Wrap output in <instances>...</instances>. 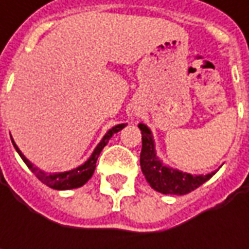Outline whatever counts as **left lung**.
<instances>
[{"label": "left lung", "instance_id": "8db88e82", "mask_svg": "<svg viewBox=\"0 0 249 249\" xmlns=\"http://www.w3.org/2000/svg\"><path fill=\"white\" fill-rule=\"evenodd\" d=\"M141 134H142V148L140 154V165L142 175L145 176L149 186L162 194H173V196H184L196 188L204 184L206 180L215 175V172L208 175L193 176L190 173L180 172L173 167L165 166L162 160L157 157L155 144L151 134V130L140 123Z\"/></svg>", "mask_w": 249, "mask_h": 249}]
</instances>
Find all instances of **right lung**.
I'll list each match as a JSON object with an SVG mask.
<instances>
[{
  "label": "right lung",
  "mask_w": 249,
  "mask_h": 249,
  "mask_svg": "<svg viewBox=\"0 0 249 249\" xmlns=\"http://www.w3.org/2000/svg\"><path fill=\"white\" fill-rule=\"evenodd\" d=\"M126 124L124 123H122V124H116L115 127H112L110 130H108V133L104 136V139L101 140V142L95 147L94 149V152L91 154V157L83 165H80L79 167H76V169H72V170H69V172H62V173H45L43 170H40L37 166H34L33 163L29 160V159L24 157L23 154H22V151L18 148V145L15 144V141L12 140V144H14L15 149L18 151V154L20 155V158L23 159V162L27 165V167L33 172L36 177L44 183L45 186L51 187L53 190H72V188H77V187H82L83 184H86L92 176V173H94V170H95V163H97V159L100 157L101 151L102 148L108 144V141L110 140V137L115 134V133H118L119 130H122Z\"/></svg>",
  "instance_id": "obj_1"
}]
</instances>
